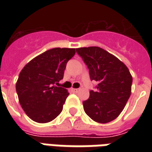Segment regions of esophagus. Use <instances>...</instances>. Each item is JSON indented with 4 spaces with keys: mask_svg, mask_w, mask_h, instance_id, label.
Instances as JSON below:
<instances>
[{
    "mask_svg": "<svg viewBox=\"0 0 152 152\" xmlns=\"http://www.w3.org/2000/svg\"><path fill=\"white\" fill-rule=\"evenodd\" d=\"M72 91L73 93H77L79 91V89H72Z\"/></svg>",
    "mask_w": 152,
    "mask_h": 152,
    "instance_id": "1",
    "label": "esophagus"
}]
</instances>
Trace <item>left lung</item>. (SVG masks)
I'll return each mask as SVG.
<instances>
[{"instance_id":"left-lung-1","label":"left lung","mask_w":152,"mask_h":152,"mask_svg":"<svg viewBox=\"0 0 152 152\" xmlns=\"http://www.w3.org/2000/svg\"><path fill=\"white\" fill-rule=\"evenodd\" d=\"M89 68L91 80L98 82L96 90L83 102L84 110L93 121L105 124L117 117L131 94L133 78L124 63L102 48L76 49Z\"/></svg>"}]
</instances>
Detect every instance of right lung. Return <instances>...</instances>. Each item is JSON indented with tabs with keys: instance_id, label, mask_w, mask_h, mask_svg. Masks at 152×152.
Here are the masks:
<instances>
[{
	"instance_id": "add662e5",
	"label": "right lung",
	"mask_w": 152,
	"mask_h": 152,
	"mask_svg": "<svg viewBox=\"0 0 152 152\" xmlns=\"http://www.w3.org/2000/svg\"><path fill=\"white\" fill-rule=\"evenodd\" d=\"M75 53V49L53 48L31 60L19 73L16 92L22 108L32 121L47 123L63 111L69 93L55 84L63 78L66 63Z\"/></svg>"
}]
</instances>
